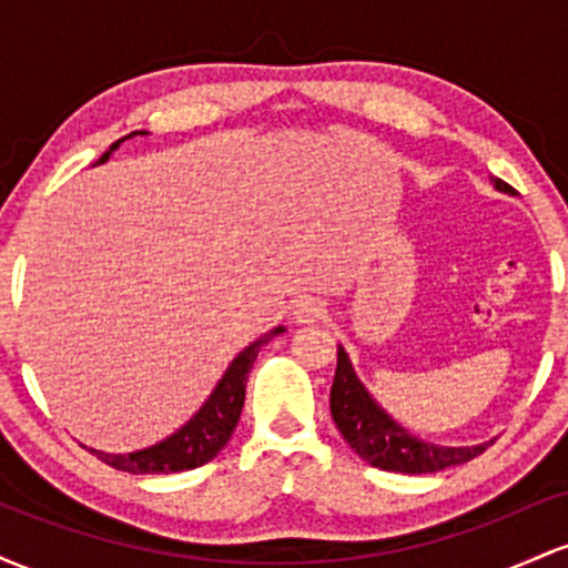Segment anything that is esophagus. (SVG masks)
<instances>
[{"mask_svg":"<svg viewBox=\"0 0 568 568\" xmlns=\"http://www.w3.org/2000/svg\"><path fill=\"white\" fill-rule=\"evenodd\" d=\"M325 317V304L321 298H302L296 306H293V321L298 325H310L317 323Z\"/></svg>","mask_w":568,"mask_h":568,"instance_id":"esophagus-1","label":"esophagus"}]
</instances>
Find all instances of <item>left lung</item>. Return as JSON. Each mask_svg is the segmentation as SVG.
<instances>
[{
  "label": "left lung",
  "instance_id": "8db88e82",
  "mask_svg": "<svg viewBox=\"0 0 568 568\" xmlns=\"http://www.w3.org/2000/svg\"><path fill=\"white\" fill-rule=\"evenodd\" d=\"M491 181L499 192L515 194V189L501 179ZM331 416H334L338 433L349 443L352 452L366 459L368 465L389 473L425 475L448 470V467L475 459L494 443L486 440L478 443V446H438V443L410 435L374 400L366 384L357 379L347 349L342 344H338L336 376L334 387H331Z\"/></svg>",
  "mask_w": 568,
  "mask_h": 568
}]
</instances>
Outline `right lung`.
Wrapping results in <instances>:
<instances>
[{"label": "right lung", "mask_w": 568, "mask_h": 568, "mask_svg": "<svg viewBox=\"0 0 568 568\" xmlns=\"http://www.w3.org/2000/svg\"><path fill=\"white\" fill-rule=\"evenodd\" d=\"M130 135H125V139H130ZM125 139L114 141L112 146L98 158L95 165H103V162L112 158ZM283 331H285L283 325H277V328L266 331L264 336H258L256 342L247 344V347L230 363V368L224 371V376H221L216 387H213L211 397L202 403L197 414H194L186 425L175 429L173 435H168V438L154 443V446L139 448V452H130V454H106V452H98V448H90V454H95L98 459L106 462V465L114 467V470L133 473V475L184 473V470H194V467H202L205 462H211L213 456L230 443L234 427H237L240 410H243V403H245V382L253 368V361L258 357V349H262L272 336L283 334Z\"/></svg>", "instance_id": "1"}]
</instances>
